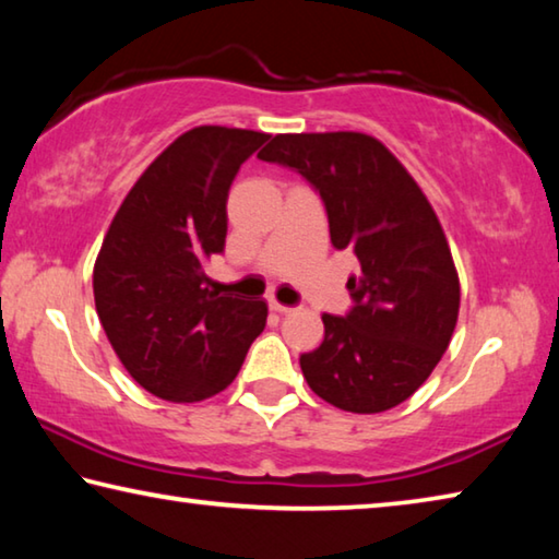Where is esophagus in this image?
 <instances>
[{
    "label": "esophagus",
    "mask_w": 559,
    "mask_h": 559,
    "mask_svg": "<svg viewBox=\"0 0 559 559\" xmlns=\"http://www.w3.org/2000/svg\"><path fill=\"white\" fill-rule=\"evenodd\" d=\"M271 310H276V313H290V306H283L278 300H271Z\"/></svg>",
    "instance_id": "esophagus-1"
}]
</instances>
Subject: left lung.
<instances>
[{
	"label": "left lung",
	"instance_id": "obj_1",
	"mask_svg": "<svg viewBox=\"0 0 559 559\" xmlns=\"http://www.w3.org/2000/svg\"><path fill=\"white\" fill-rule=\"evenodd\" d=\"M259 157L316 189L330 241L359 263L347 278L353 306L345 316L323 313V343L300 355L310 390L355 414L409 400L447 353L461 300L429 200L400 159L365 132L276 135Z\"/></svg>",
	"mask_w": 559,
	"mask_h": 559
}]
</instances>
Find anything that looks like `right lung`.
<instances>
[{"label": "right lung", "mask_w": 559, "mask_h": 559, "mask_svg": "<svg viewBox=\"0 0 559 559\" xmlns=\"http://www.w3.org/2000/svg\"><path fill=\"white\" fill-rule=\"evenodd\" d=\"M266 132L187 130L122 200L93 269L112 349L140 386L200 402L229 386L266 328L263 298L222 296L204 263L226 243V197Z\"/></svg>", "instance_id": "1"}]
</instances>
